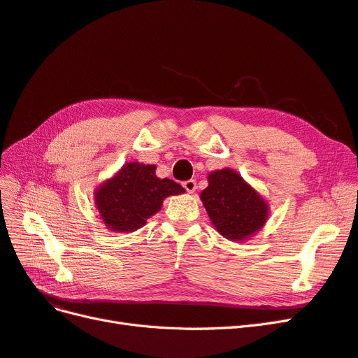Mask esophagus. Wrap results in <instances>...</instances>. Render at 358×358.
Segmentation results:
<instances>
[{
    "label": "esophagus",
    "instance_id": "obj_1",
    "mask_svg": "<svg viewBox=\"0 0 358 358\" xmlns=\"http://www.w3.org/2000/svg\"><path fill=\"white\" fill-rule=\"evenodd\" d=\"M182 185H183V188H185V189H187V192H189V194H192L194 191H196V189H197V182H196V180H194V179L185 180V182H183V183H182Z\"/></svg>",
    "mask_w": 358,
    "mask_h": 358
}]
</instances>
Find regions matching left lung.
Wrapping results in <instances>:
<instances>
[{
    "label": "left lung",
    "instance_id": "8db88e82",
    "mask_svg": "<svg viewBox=\"0 0 358 358\" xmlns=\"http://www.w3.org/2000/svg\"><path fill=\"white\" fill-rule=\"evenodd\" d=\"M200 199L209 218L225 239L245 242L268 220V203L233 169L210 171Z\"/></svg>",
    "mask_w": 358,
    "mask_h": 358
}]
</instances>
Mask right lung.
Instances as JSON below:
<instances>
[{
    "instance_id": "1",
    "label": "right lung",
    "mask_w": 358,
    "mask_h": 358,
    "mask_svg": "<svg viewBox=\"0 0 358 358\" xmlns=\"http://www.w3.org/2000/svg\"><path fill=\"white\" fill-rule=\"evenodd\" d=\"M155 164L127 162L94 192V206L107 230L133 233L161 210L164 199L185 192L171 179H159Z\"/></svg>"
}]
</instances>
